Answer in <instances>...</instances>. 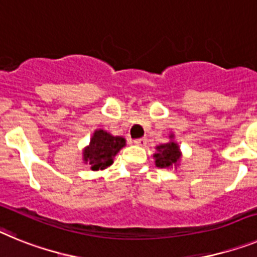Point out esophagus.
<instances>
[{
	"mask_svg": "<svg viewBox=\"0 0 257 257\" xmlns=\"http://www.w3.org/2000/svg\"><path fill=\"white\" fill-rule=\"evenodd\" d=\"M135 144L137 145V146H145V145L147 144V140L146 138H138V140H136Z\"/></svg>",
	"mask_w": 257,
	"mask_h": 257,
	"instance_id": "obj_1",
	"label": "esophagus"
}]
</instances>
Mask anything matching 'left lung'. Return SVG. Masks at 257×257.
<instances>
[{
  "label": "left lung",
  "instance_id": "8db88e82",
  "mask_svg": "<svg viewBox=\"0 0 257 257\" xmlns=\"http://www.w3.org/2000/svg\"><path fill=\"white\" fill-rule=\"evenodd\" d=\"M156 153L154 154L155 166L159 168H172L177 167L182 158L177 142L175 141V135H169V141L167 144L156 146Z\"/></svg>",
  "mask_w": 257,
  "mask_h": 257
}]
</instances>
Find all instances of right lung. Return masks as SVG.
<instances>
[{"label": "right lung", "instance_id": "right-lung-1", "mask_svg": "<svg viewBox=\"0 0 257 257\" xmlns=\"http://www.w3.org/2000/svg\"><path fill=\"white\" fill-rule=\"evenodd\" d=\"M125 146V138L95 129L88 146L82 150V160L91 171H103L112 166L116 154Z\"/></svg>", "mask_w": 257, "mask_h": 257}]
</instances>
